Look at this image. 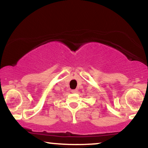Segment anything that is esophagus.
Instances as JSON below:
<instances>
[{
	"label": "esophagus",
	"mask_w": 148,
	"mask_h": 148,
	"mask_svg": "<svg viewBox=\"0 0 148 148\" xmlns=\"http://www.w3.org/2000/svg\"><path fill=\"white\" fill-rule=\"evenodd\" d=\"M71 91H72V93H76L78 91V90H77V89H72V90Z\"/></svg>",
	"instance_id": "1"
}]
</instances>
